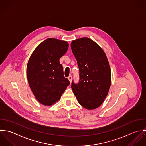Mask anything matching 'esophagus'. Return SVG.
Instances as JSON below:
<instances>
[{"label":"esophagus","instance_id":"esophagus-1","mask_svg":"<svg viewBox=\"0 0 146 146\" xmlns=\"http://www.w3.org/2000/svg\"><path fill=\"white\" fill-rule=\"evenodd\" d=\"M68 80H69V81H70V82H72V76L71 75H70L69 77H68Z\"/></svg>","mask_w":146,"mask_h":146}]
</instances>
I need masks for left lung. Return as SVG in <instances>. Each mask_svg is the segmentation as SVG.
I'll return each mask as SVG.
<instances>
[{"label":"left lung","mask_w":146,"mask_h":146,"mask_svg":"<svg viewBox=\"0 0 146 146\" xmlns=\"http://www.w3.org/2000/svg\"><path fill=\"white\" fill-rule=\"evenodd\" d=\"M80 69V80L72 88L78 103L88 110L99 107L108 94L111 72L106 55L94 41L85 37L71 43Z\"/></svg>","instance_id":"obj_1"}]
</instances>
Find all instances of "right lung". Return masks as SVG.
<instances>
[{"label":"right lung","instance_id":"1","mask_svg":"<svg viewBox=\"0 0 146 146\" xmlns=\"http://www.w3.org/2000/svg\"><path fill=\"white\" fill-rule=\"evenodd\" d=\"M68 47L66 41L48 38L36 47L30 57L27 67L28 83L35 98L43 105L55 103L70 84L59 61Z\"/></svg>","mask_w":146,"mask_h":146}]
</instances>
